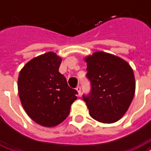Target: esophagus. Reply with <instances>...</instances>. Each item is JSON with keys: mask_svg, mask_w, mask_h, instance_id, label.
I'll list each match as a JSON object with an SVG mask.
<instances>
[{"mask_svg": "<svg viewBox=\"0 0 151 151\" xmlns=\"http://www.w3.org/2000/svg\"><path fill=\"white\" fill-rule=\"evenodd\" d=\"M76 90L78 91V96H81V87L80 86H78V87L76 88Z\"/></svg>", "mask_w": 151, "mask_h": 151, "instance_id": "esophagus-1", "label": "esophagus"}]
</instances>
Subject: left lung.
Wrapping results in <instances>:
<instances>
[{
    "label": "left lung",
    "instance_id": "1",
    "mask_svg": "<svg viewBox=\"0 0 151 151\" xmlns=\"http://www.w3.org/2000/svg\"><path fill=\"white\" fill-rule=\"evenodd\" d=\"M91 92L83 100L92 118L104 124L118 121L128 110L135 92L134 72L121 58L96 51L84 58Z\"/></svg>",
    "mask_w": 151,
    "mask_h": 151
}]
</instances>
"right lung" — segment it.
<instances>
[{"label": "right lung", "instance_id": "add662e5", "mask_svg": "<svg viewBox=\"0 0 151 151\" xmlns=\"http://www.w3.org/2000/svg\"><path fill=\"white\" fill-rule=\"evenodd\" d=\"M62 60L55 52L45 53L26 63L18 77L22 106L33 121L46 127L65 120L77 99L78 92L58 72Z\"/></svg>", "mask_w": 151, "mask_h": 151}]
</instances>
